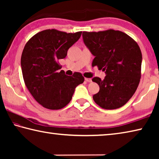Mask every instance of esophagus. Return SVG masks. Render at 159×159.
Wrapping results in <instances>:
<instances>
[{
  "label": "esophagus",
  "mask_w": 159,
  "mask_h": 159,
  "mask_svg": "<svg viewBox=\"0 0 159 159\" xmlns=\"http://www.w3.org/2000/svg\"><path fill=\"white\" fill-rule=\"evenodd\" d=\"M85 80L86 82L90 83V82L92 81V79H88V78H85Z\"/></svg>",
  "instance_id": "esophagus-1"
}]
</instances>
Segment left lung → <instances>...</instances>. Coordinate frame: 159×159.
Here are the masks:
<instances>
[{
	"label": "left lung",
	"mask_w": 159,
	"mask_h": 159,
	"mask_svg": "<svg viewBox=\"0 0 159 159\" xmlns=\"http://www.w3.org/2000/svg\"><path fill=\"white\" fill-rule=\"evenodd\" d=\"M84 43L95 56L92 66L107 74L95 77L99 91L93 98L102 109H116L128 102L138 87L142 56L138 44L125 33L114 29L83 32Z\"/></svg>",
	"instance_id": "8db88e82"
}]
</instances>
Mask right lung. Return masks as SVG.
<instances>
[{
    "label": "right lung",
    "instance_id": "obj_1",
    "mask_svg": "<svg viewBox=\"0 0 159 159\" xmlns=\"http://www.w3.org/2000/svg\"><path fill=\"white\" fill-rule=\"evenodd\" d=\"M81 34L46 29L32 36L24 48L21 57L24 80L31 95L45 108L62 109L71 100L76 86L84 81L79 72L69 76L63 70L59 71L61 68L59 60L66 57Z\"/></svg>",
    "mask_w": 159,
    "mask_h": 159
}]
</instances>
